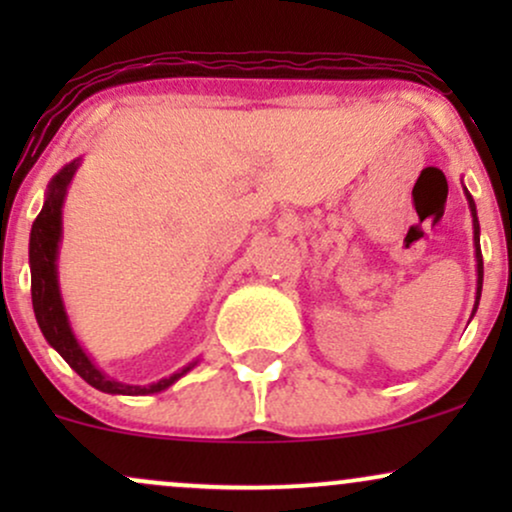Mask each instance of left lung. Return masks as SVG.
<instances>
[{"instance_id":"1","label":"left lung","mask_w":512,"mask_h":512,"mask_svg":"<svg viewBox=\"0 0 512 512\" xmlns=\"http://www.w3.org/2000/svg\"><path fill=\"white\" fill-rule=\"evenodd\" d=\"M467 199H469V209H472V216H474V248H477V305H479V298H481V281H484V260H481V248H479V221H477V207H474V199L472 195L467 192ZM477 305H474V310H477Z\"/></svg>"}]
</instances>
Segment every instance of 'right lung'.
Masks as SVG:
<instances>
[{"label": "right lung", "instance_id": "1", "mask_svg": "<svg viewBox=\"0 0 512 512\" xmlns=\"http://www.w3.org/2000/svg\"><path fill=\"white\" fill-rule=\"evenodd\" d=\"M76 166L79 161L69 163L67 168H62L50 182L48 199H45L43 209H40L38 219L33 221L31 228V296H33V310L35 320H38L40 330H43L45 339L50 346H55L57 354L72 366L88 385L96 387L101 392H110V395H149V392H161L168 385H173L180 375H185L192 366L182 368L180 373H173L170 378L158 380V383L149 387L139 385H125L117 383V380L105 378V375L88 361L79 342L74 339L72 330H69L67 315H64L60 289H57V243H60L62 233V202L67 195V187L72 182Z\"/></svg>", "mask_w": 512, "mask_h": 512}]
</instances>
